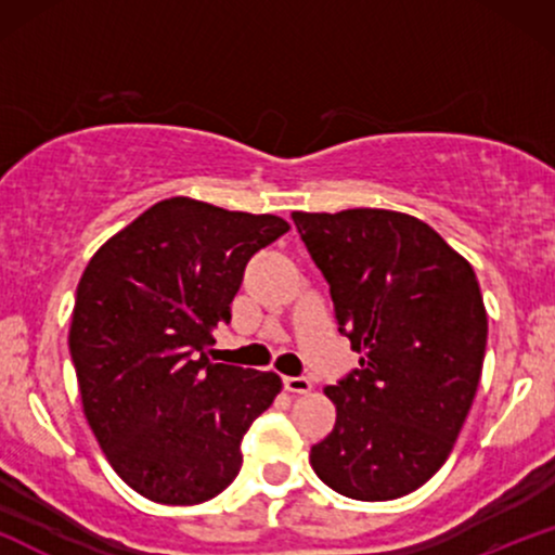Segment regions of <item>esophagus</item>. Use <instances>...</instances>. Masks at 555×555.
I'll list each match as a JSON object with an SVG mask.
<instances>
[{
  "label": "esophagus",
  "mask_w": 555,
  "mask_h": 555,
  "mask_svg": "<svg viewBox=\"0 0 555 555\" xmlns=\"http://www.w3.org/2000/svg\"><path fill=\"white\" fill-rule=\"evenodd\" d=\"M284 388L289 393H308L313 384H310V378H305V375H286Z\"/></svg>",
  "instance_id": "34e87169"
}]
</instances>
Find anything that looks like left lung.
<instances>
[{"instance_id":"obj_1","label":"left lung","mask_w":555,"mask_h":555,"mask_svg":"<svg viewBox=\"0 0 555 555\" xmlns=\"http://www.w3.org/2000/svg\"><path fill=\"white\" fill-rule=\"evenodd\" d=\"M292 219L360 354V367L326 386L336 425L310 464L347 499H401L449 460L473 406L488 341L480 284L415 216L349 208Z\"/></svg>"}]
</instances>
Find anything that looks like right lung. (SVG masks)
I'll list each match as a JSON object with an SVG mask.
<instances>
[{"mask_svg": "<svg viewBox=\"0 0 555 555\" xmlns=\"http://www.w3.org/2000/svg\"><path fill=\"white\" fill-rule=\"evenodd\" d=\"M289 232L271 214L169 197L91 258L75 295L69 354L82 412L132 490L169 506L219 495L242 436L282 391L276 373L211 362L247 260Z\"/></svg>", "mask_w": 555, "mask_h": 555, "instance_id": "obj_1", "label": "right lung"}]
</instances>
